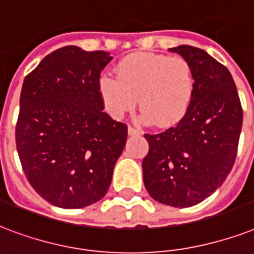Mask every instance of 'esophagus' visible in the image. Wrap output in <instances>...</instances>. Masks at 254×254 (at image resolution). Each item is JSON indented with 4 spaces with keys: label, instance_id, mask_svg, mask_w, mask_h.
I'll return each mask as SVG.
<instances>
[{
    "label": "esophagus",
    "instance_id": "1",
    "mask_svg": "<svg viewBox=\"0 0 254 254\" xmlns=\"http://www.w3.org/2000/svg\"><path fill=\"white\" fill-rule=\"evenodd\" d=\"M128 135L129 136H135V135H141V131L133 128V127H128Z\"/></svg>",
    "mask_w": 254,
    "mask_h": 254
}]
</instances>
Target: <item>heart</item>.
Here are the masks:
<instances>
[{
	"mask_svg": "<svg viewBox=\"0 0 254 254\" xmlns=\"http://www.w3.org/2000/svg\"><path fill=\"white\" fill-rule=\"evenodd\" d=\"M193 72L182 57L154 53L132 54L117 66V78L102 75L100 99L114 119H122L139 102L144 123L171 126L190 109L193 96Z\"/></svg>",
	"mask_w": 254,
	"mask_h": 254,
	"instance_id": "heart-1",
	"label": "heart"
}]
</instances>
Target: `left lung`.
Masks as SVG:
<instances>
[{
  "mask_svg": "<svg viewBox=\"0 0 254 254\" xmlns=\"http://www.w3.org/2000/svg\"><path fill=\"white\" fill-rule=\"evenodd\" d=\"M178 53L193 72L192 102L178 126L145 133V190L156 201L175 208L196 205L224 183L235 163L243 109L231 72L197 47L180 45Z\"/></svg>",
  "mask_w": 254,
  "mask_h": 254,
  "instance_id": "left-lung-1",
  "label": "left lung"
}]
</instances>
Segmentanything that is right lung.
<instances>
[{
  "label": "right lung",
  "instance_id": "obj_1",
  "mask_svg": "<svg viewBox=\"0 0 254 254\" xmlns=\"http://www.w3.org/2000/svg\"><path fill=\"white\" fill-rule=\"evenodd\" d=\"M107 52L61 47L25 78L15 143L23 172L53 205L76 209L99 201L127 140V126L103 113L98 91Z\"/></svg>",
  "mask_w": 254,
  "mask_h": 254
}]
</instances>
